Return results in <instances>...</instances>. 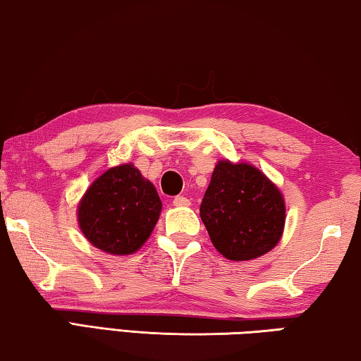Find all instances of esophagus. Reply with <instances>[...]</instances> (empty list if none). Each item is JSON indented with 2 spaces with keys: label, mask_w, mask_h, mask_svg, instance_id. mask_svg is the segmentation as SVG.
<instances>
[{
  "label": "esophagus",
  "mask_w": 361,
  "mask_h": 361,
  "mask_svg": "<svg viewBox=\"0 0 361 361\" xmlns=\"http://www.w3.org/2000/svg\"><path fill=\"white\" fill-rule=\"evenodd\" d=\"M173 203L174 206H190V200L187 197H174Z\"/></svg>",
  "instance_id": "esophagus-1"
}]
</instances>
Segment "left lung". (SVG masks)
Here are the masks:
<instances>
[{"label":"left lung","mask_w":361,"mask_h":361,"mask_svg":"<svg viewBox=\"0 0 361 361\" xmlns=\"http://www.w3.org/2000/svg\"><path fill=\"white\" fill-rule=\"evenodd\" d=\"M200 216L217 251L230 261H251L279 245L286 208L274 182L247 163L221 159L211 176Z\"/></svg>","instance_id":"left-lung-1"}]
</instances>
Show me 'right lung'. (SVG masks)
I'll return each mask as SVG.
<instances>
[{
  "instance_id": "right-lung-1",
  "label": "right lung",
  "mask_w": 361,
  "mask_h": 361,
  "mask_svg": "<svg viewBox=\"0 0 361 361\" xmlns=\"http://www.w3.org/2000/svg\"><path fill=\"white\" fill-rule=\"evenodd\" d=\"M159 212L157 188L126 163L107 169L92 182L78 204V222L91 245L115 256H128L145 243Z\"/></svg>"
}]
</instances>
